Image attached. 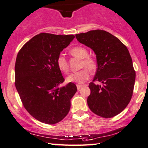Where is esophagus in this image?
<instances>
[{
    "mask_svg": "<svg viewBox=\"0 0 148 148\" xmlns=\"http://www.w3.org/2000/svg\"><path fill=\"white\" fill-rule=\"evenodd\" d=\"M76 86H77V89L78 90H80V88H82V87H83V85H80V84H77V85H76Z\"/></svg>",
    "mask_w": 148,
    "mask_h": 148,
    "instance_id": "esophagus-1",
    "label": "esophagus"
}]
</instances>
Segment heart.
Instances as JSON below:
<instances>
[{"label": "heart", "mask_w": 148, "mask_h": 148, "mask_svg": "<svg viewBox=\"0 0 148 148\" xmlns=\"http://www.w3.org/2000/svg\"><path fill=\"white\" fill-rule=\"evenodd\" d=\"M70 54L79 59H82L80 63V68L84 67L76 72L72 73L67 80L68 82L84 83L89 78V71H93L97 68V62L93 58L88 56V52L84 47L77 46L70 49ZM57 66L60 71L67 74L69 72V65L66 58L61 55L57 59Z\"/></svg>", "instance_id": "1"}]
</instances>
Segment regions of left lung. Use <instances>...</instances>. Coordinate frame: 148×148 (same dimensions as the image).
<instances>
[{
	"instance_id": "obj_1",
	"label": "left lung",
	"mask_w": 148,
	"mask_h": 148,
	"mask_svg": "<svg viewBox=\"0 0 148 148\" xmlns=\"http://www.w3.org/2000/svg\"><path fill=\"white\" fill-rule=\"evenodd\" d=\"M75 36L78 42L94 51L97 58V72L88 85V107L101 117L115 116L125 109L133 95L135 71L129 51L119 38L105 30ZM95 81L102 85H96Z\"/></svg>"
}]
</instances>
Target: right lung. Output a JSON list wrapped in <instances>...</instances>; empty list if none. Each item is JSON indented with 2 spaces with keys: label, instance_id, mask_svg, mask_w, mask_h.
Listing matches in <instances>:
<instances>
[{
  "label": "right lung",
  "instance_id": "add662e5",
  "mask_svg": "<svg viewBox=\"0 0 148 148\" xmlns=\"http://www.w3.org/2000/svg\"><path fill=\"white\" fill-rule=\"evenodd\" d=\"M74 35L40 33L27 42L17 53L15 85L23 107L35 119L54 125L66 116L70 99L77 90L64 81L57 59Z\"/></svg>",
  "mask_w": 148,
  "mask_h": 148
}]
</instances>
